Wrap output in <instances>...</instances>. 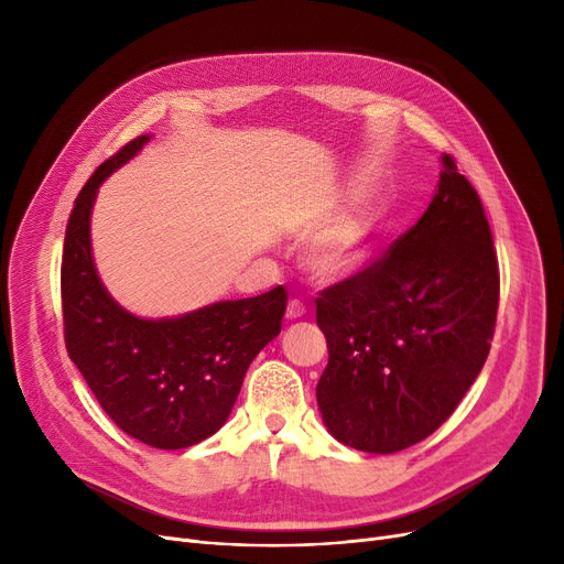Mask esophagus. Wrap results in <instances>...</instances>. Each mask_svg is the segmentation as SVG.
Returning <instances> with one entry per match:
<instances>
[{"mask_svg":"<svg viewBox=\"0 0 564 564\" xmlns=\"http://www.w3.org/2000/svg\"><path fill=\"white\" fill-rule=\"evenodd\" d=\"M304 315H306V306H304L302 302L292 300V302L288 304V308H285V317H288V319H300V317H304Z\"/></svg>","mask_w":564,"mask_h":564,"instance_id":"obj_1","label":"esophagus"}]
</instances>
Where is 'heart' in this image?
Masks as SVG:
<instances>
[{"mask_svg": "<svg viewBox=\"0 0 564 564\" xmlns=\"http://www.w3.org/2000/svg\"><path fill=\"white\" fill-rule=\"evenodd\" d=\"M300 232L315 237L306 262L311 274L322 283H338L359 272L368 256L370 232L357 219L336 226V210L327 207L300 226Z\"/></svg>", "mask_w": 564, "mask_h": 564, "instance_id": "b5f03b06", "label": "heart"}]
</instances>
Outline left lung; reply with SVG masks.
Instances as JSON below:
<instances>
[{
  "label": "left lung",
  "mask_w": 564,
  "mask_h": 564,
  "mask_svg": "<svg viewBox=\"0 0 564 564\" xmlns=\"http://www.w3.org/2000/svg\"><path fill=\"white\" fill-rule=\"evenodd\" d=\"M498 288L480 196L441 155L419 224L317 300L329 364L315 393L329 434L391 455L441 427L487 361Z\"/></svg>",
  "instance_id": "1"
}]
</instances>
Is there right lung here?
<instances>
[{
  "label": "right lung",
  "mask_w": 564,
  "mask_h": 564,
  "mask_svg": "<svg viewBox=\"0 0 564 564\" xmlns=\"http://www.w3.org/2000/svg\"><path fill=\"white\" fill-rule=\"evenodd\" d=\"M143 134L98 166L66 226L62 302L68 357L107 416L160 451L213 436L230 416L258 351L281 334L285 290L226 300L173 317H139L105 288L91 249L100 185L141 153Z\"/></svg>",
  "instance_id": "1"
}]
</instances>
